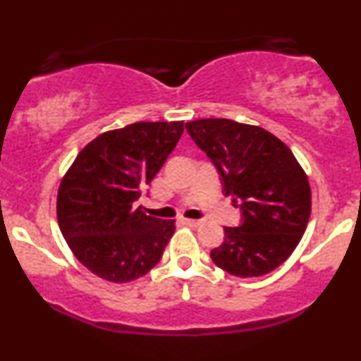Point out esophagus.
<instances>
[{"instance_id": "obj_1", "label": "esophagus", "mask_w": 361, "mask_h": 361, "mask_svg": "<svg viewBox=\"0 0 361 361\" xmlns=\"http://www.w3.org/2000/svg\"><path fill=\"white\" fill-rule=\"evenodd\" d=\"M183 224L190 227H198L202 224V221H195V219H183Z\"/></svg>"}]
</instances>
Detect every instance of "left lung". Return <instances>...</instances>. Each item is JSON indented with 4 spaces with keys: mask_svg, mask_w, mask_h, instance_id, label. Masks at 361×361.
<instances>
[{
    "mask_svg": "<svg viewBox=\"0 0 361 361\" xmlns=\"http://www.w3.org/2000/svg\"><path fill=\"white\" fill-rule=\"evenodd\" d=\"M185 127L243 215L241 226L224 227V243L210 258L241 279L279 268L300 243L310 217L309 180L295 156L264 128L229 118H200Z\"/></svg>",
    "mask_w": 361,
    "mask_h": 361,
    "instance_id": "8db88e82",
    "label": "left lung"
}]
</instances>
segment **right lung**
Segmentation results:
<instances>
[{"label":"right lung","mask_w":361,"mask_h":361,"mask_svg":"<svg viewBox=\"0 0 361 361\" xmlns=\"http://www.w3.org/2000/svg\"><path fill=\"white\" fill-rule=\"evenodd\" d=\"M181 134L183 122H137L105 132L81 149L62 178L61 233L100 279L127 283L159 263L175 221L151 217L137 200Z\"/></svg>","instance_id":"1"}]
</instances>
